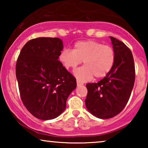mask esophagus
Segmentation results:
<instances>
[{
	"label": "esophagus",
	"mask_w": 148,
	"mask_h": 148,
	"mask_svg": "<svg viewBox=\"0 0 148 148\" xmlns=\"http://www.w3.org/2000/svg\"><path fill=\"white\" fill-rule=\"evenodd\" d=\"M82 85H84V83L79 82V81H77V86H82Z\"/></svg>",
	"instance_id": "obj_1"
}]
</instances>
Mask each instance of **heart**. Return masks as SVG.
Here are the masks:
<instances>
[{"label": "heart", "instance_id": "b5f03b06", "mask_svg": "<svg viewBox=\"0 0 148 148\" xmlns=\"http://www.w3.org/2000/svg\"><path fill=\"white\" fill-rule=\"evenodd\" d=\"M59 60L66 69H75L84 61L85 65L75 70L79 82H86L94 77L102 78L108 75L114 64L115 53L110 46L94 40L75 44L73 50L65 48L60 52Z\"/></svg>", "mask_w": 148, "mask_h": 148}]
</instances>
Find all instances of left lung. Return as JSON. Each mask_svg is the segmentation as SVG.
Here are the masks:
<instances>
[{"instance_id": "obj_1", "label": "left lung", "mask_w": 148, "mask_h": 148, "mask_svg": "<svg viewBox=\"0 0 148 148\" xmlns=\"http://www.w3.org/2000/svg\"><path fill=\"white\" fill-rule=\"evenodd\" d=\"M115 53L112 70L98 83L86 85V106L99 119L112 118L123 110L134 86L135 70L132 52L125 44L110 36Z\"/></svg>"}]
</instances>
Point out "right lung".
<instances>
[{
    "instance_id": "right-lung-1",
    "label": "right lung",
    "mask_w": 148,
    "mask_h": 148,
    "mask_svg": "<svg viewBox=\"0 0 148 148\" xmlns=\"http://www.w3.org/2000/svg\"><path fill=\"white\" fill-rule=\"evenodd\" d=\"M63 49L58 38H37L26 43L16 64V77L24 106L38 119L61 114L76 88L75 78L58 60Z\"/></svg>"
}]
</instances>
